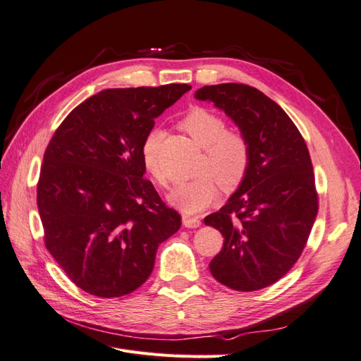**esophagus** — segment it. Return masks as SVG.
Listing matches in <instances>:
<instances>
[{
    "label": "esophagus",
    "instance_id": "1",
    "mask_svg": "<svg viewBox=\"0 0 361 361\" xmlns=\"http://www.w3.org/2000/svg\"><path fill=\"white\" fill-rule=\"evenodd\" d=\"M182 223H183L185 227H188V228H195V227L202 226V221L199 220L197 216H183Z\"/></svg>",
    "mask_w": 361,
    "mask_h": 361
}]
</instances>
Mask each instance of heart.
Segmentation results:
<instances>
[{
	"label": "heart",
	"instance_id": "heart-1",
	"mask_svg": "<svg viewBox=\"0 0 361 361\" xmlns=\"http://www.w3.org/2000/svg\"><path fill=\"white\" fill-rule=\"evenodd\" d=\"M180 128L204 154L197 167L199 178L179 182L169 192V202L183 214H199L218 199L217 180L223 190H233L244 179L250 166V143L235 129H227L226 120L204 106H194L180 120ZM162 133L152 129L141 143V161L146 171L166 187L169 171L161 161Z\"/></svg>",
	"mask_w": 361,
	"mask_h": 361
}]
</instances>
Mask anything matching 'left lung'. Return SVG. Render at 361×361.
Instances as JSON below:
<instances>
[{
    "label": "left lung",
    "instance_id": "obj_1",
    "mask_svg": "<svg viewBox=\"0 0 361 361\" xmlns=\"http://www.w3.org/2000/svg\"><path fill=\"white\" fill-rule=\"evenodd\" d=\"M194 96L231 117L251 152L238 190L220 211L204 218L224 238L209 269L231 289H264L298 260L318 214L309 149L281 106L255 87L204 85Z\"/></svg>",
    "mask_w": 361,
    "mask_h": 361
}]
</instances>
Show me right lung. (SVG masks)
Here are the masks:
<instances>
[{"label": "right lung", "mask_w": 361, "mask_h": 361, "mask_svg": "<svg viewBox=\"0 0 361 361\" xmlns=\"http://www.w3.org/2000/svg\"><path fill=\"white\" fill-rule=\"evenodd\" d=\"M191 89H108L80 104L51 138L37 183L45 245L66 276L99 298L123 297L152 274L180 215L166 206L141 161L155 118Z\"/></svg>", "instance_id": "obj_1"}]
</instances>
